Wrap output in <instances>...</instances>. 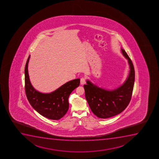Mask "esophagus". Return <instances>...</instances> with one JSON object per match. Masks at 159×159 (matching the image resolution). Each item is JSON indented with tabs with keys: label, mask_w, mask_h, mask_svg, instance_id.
Instances as JSON below:
<instances>
[{
	"label": "esophagus",
	"mask_w": 159,
	"mask_h": 159,
	"mask_svg": "<svg viewBox=\"0 0 159 159\" xmlns=\"http://www.w3.org/2000/svg\"><path fill=\"white\" fill-rule=\"evenodd\" d=\"M86 83V78L84 77H82L80 79V84H84Z\"/></svg>",
	"instance_id": "34e87169"
}]
</instances>
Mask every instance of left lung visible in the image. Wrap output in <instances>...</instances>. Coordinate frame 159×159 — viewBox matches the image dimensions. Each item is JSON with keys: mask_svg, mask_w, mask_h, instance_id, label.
I'll return each instance as SVG.
<instances>
[{"mask_svg": "<svg viewBox=\"0 0 159 159\" xmlns=\"http://www.w3.org/2000/svg\"><path fill=\"white\" fill-rule=\"evenodd\" d=\"M121 51L128 60L130 67L129 75L122 85L113 90L98 87L89 80L84 85L85 97L90 108L93 114L101 119L110 118L121 113L131 100L134 85V67L127 52L122 48Z\"/></svg>", "mask_w": 159, "mask_h": 159, "instance_id": "8db88e82", "label": "left lung"}]
</instances>
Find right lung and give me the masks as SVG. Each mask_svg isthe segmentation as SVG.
Returning a JSON list of instances; mask_svg holds the SVG:
<instances>
[{
    "mask_svg": "<svg viewBox=\"0 0 159 159\" xmlns=\"http://www.w3.org/2000/svg\"><path fill=\"white\" fill-rule=\"evenodd\" d=\"M29 56L25 67V90L26 97L32 107L41 116L49 119L57 120L66 113L69 103L68 98L73 90L79 87L80 79L70 81L51 93H41L36 90L29 76Z\"/></svg>",
    "mask_w": 159,
    "mask_h": 159,
    "instance_id": "1",
    "label": "right lung"
}]
</instances>
